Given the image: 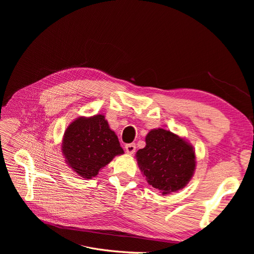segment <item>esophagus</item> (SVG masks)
Returning <instances> with one entry per match:
<instances>
[{"instance_id": "34e87169", "label": "esophagus", "mask_w": 254, "mask_h": 254, "mask_svg": "<svg viewBox=\"0 0 254 254\" xmlns=\"http://www.w3.org/2000/svg\"><path fill=\"white\" fill-rule=\"evenodd\" d=\"M135 144L134 143H130V144H126L125 145V150L127 151V153H130V155H132V153L135 151Z\"/></svg>"}]
</instances>
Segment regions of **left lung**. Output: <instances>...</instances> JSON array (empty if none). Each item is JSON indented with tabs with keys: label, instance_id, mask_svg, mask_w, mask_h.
<instances>
[{
	"label": "left lung",
	"instance_id": "8db88e82",
	"mask_svg": "<svg viewBox=\"0 0 254 254\" xmlns=\"http://www.w3.org/2000/svg\"><path fill=\"white\" fill-rule=\"evenodd\" d=\"M146 146L136 151V161L152 188L163 195L183 189L194 175L196 157L193 146L168 130L152 129Z\"/></svg>",
	"mask_w": 254,
	"mask_h": 254
}]
</instances>
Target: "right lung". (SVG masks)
Masks as SVG:
<instances>
[{"instance_id":"1","label":"right lung","mask_w":254,"mask_h":254,"mask_svg":"<svg viewBox=\"0 0 254 254\" xmlns=\"http://www.w3.org/2000/svg\"><path fill=\"white\" fill-rule=\"evenodd\" d=\"M63 153L65 162L76 174L91 179L124 150L104 115L96 114L71 123L64 135Z\"/></svg>"}]
</instances>
